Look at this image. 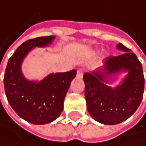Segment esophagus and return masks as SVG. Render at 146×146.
<instances>
[{
    "mask_svg": "<svg viewBox=\"0 0 146 146\" xmlns=\"http://www.w3.org/2000/svg\"><path fill=\"white\" fill-rule=\"evenodd\" d=\"M84 76V70H78L77 72H76V76L78 78H82Z\"/></svg>",
    "mask_w": 146,
    "mask_h": 146,
    "instance_id": "obj_1",
    "label": "esophagus"
}]
</instances>
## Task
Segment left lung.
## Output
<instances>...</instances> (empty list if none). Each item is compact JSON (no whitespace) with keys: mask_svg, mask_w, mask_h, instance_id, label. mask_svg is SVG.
<instances>
[{"mask_svg":"<svg viewBox=\"0 0 146 146\" xmlns=\"http://www.w3.org/2000/svg\"><path fill=\"white\" fill-rule=\"evenodd\" d=\"M122 55L105 59L104 70L85 73L84 81L87 109L90 116L104 125H117L137 111L144 94L145 77L141 62L131 49L118 43ZM121 70L128 75L120 86L112 89L104 84V74H111Z\"/></svg>","mask_w":146,"mask_h":146,"instance_id":"8db88e82","label":"left lung"}]
</instances>
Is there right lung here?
Segmentation results:
<instances>
[{
  "instance_id": "add662e5",
  "label": "right lung",
  "mask_w": 146,
  "mask_h": 146,
  "mask_svg": "<svg viewBox=\"0 0 146 146\" xmlns=\"http://www.w3.org/2000/svg\"><path fill=\"white\" fill-rule=\"evenodd\" d=\"M54 35L42 36L26 41L9 58L4 75V89L13 110L24 120L34 125H45L56 119L63 109V101L70 83L76 76L75 70L49 74L40 82L24 78L21 64L34 47L49 44Z\"/></svg>"
}]
</instances>
